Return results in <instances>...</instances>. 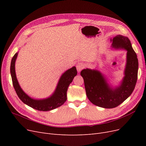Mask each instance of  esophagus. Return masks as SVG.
<instances>
[{"label": "esophagus", "instance_id": "esophagus-1", "mask_svg": "<svg viewBox=\"0 0 146 146\" xmlns=\"http://www.w3.org/2000/svg\"><path fill=\"white\" fill-rule=\"evenodd\" d=\"M84 67H85V64L83 63H79L76 65V68H77V70L78 72H80Z\"/></svg>", "mask_w": 146, "mask_h": 146}]
</instances>
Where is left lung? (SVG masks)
<instances>
[{
    "label": "left lung",
    "mask_w": 146,
    "mask_h": 146,
    "mask_svg": "<svg viewBox=\"0 0 146 146\" xmlns=\"http://www.w3.org/2000/svg\"><path fill=\"white\" fill-rule=\"evenodd\" d=\"M111 41L113 48L127 51L124 77L121 85L112 88L104 76L96 69H83L80 72L89 100L93 104L104 108L117 107L131 95L137 83L139 68L137 54L128 37L118 35L111 39Z\"/></svg>",
    "instance_id": "left-lung-1"
}]
</instances>
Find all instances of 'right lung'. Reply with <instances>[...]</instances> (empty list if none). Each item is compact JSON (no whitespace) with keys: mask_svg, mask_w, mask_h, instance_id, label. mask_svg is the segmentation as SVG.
I'll use <instances>...</instances> for the list:
<instances>
[{"mask_svg":"<svg viewBox=\"0 0 146 146\" xmlns=\"http://www.w3.org/2000/svg\"><path fill=\"white\" fill-rule=\"evenodd\" d=\"M18 53H15L12 58L10 70L13 86L21 100L28 106L41 111H51L63 105L67 100V91L68 86L78 73L76 67L74 66L68 69L61 75L56 89L51 96L46 99H34L29 97L23 91L18 82L15 67Z\"/></svg>","mask_w":146,"mask_h":146,"instance_id":"add662e5","label":"right lung"}]
</instances>
